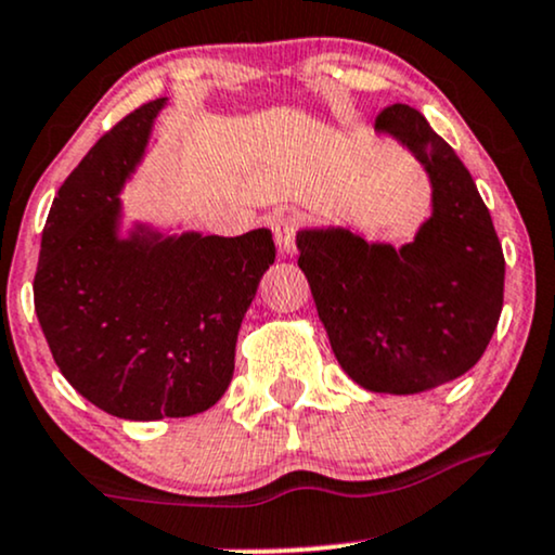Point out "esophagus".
Returning <instances> with one entry per match:
<instances>
[{
    "instance_id": "esophagus-1",
    "label": "esophagus",
    "mask_w": 555,
    "mask_h": 555,
    "mask_svg": "<svg viewBox=\"0 0 555 555\" xmlns=\"http://www.w3.org/2000/svg\"><path fill=\"white\" fill-rule=\"evenodd\" d=\"M301 220L296 215H278L272 220V233H275V244L280 254H293L296 251V233Z\"/></svg>"
}]
</instances>
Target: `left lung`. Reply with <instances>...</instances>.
Masks as SVG:
<instances>
[{
    "label": "left lung",
    "instance_id": "8db88e82",
    "mask_svg": "<svg viewBox=\"0 0 555 555\" xmlns=\"http://www.w3.org/2000/svg\"><path fill=\"white\" fill-rule=\"evenodd\" d=\"M374 129L421 163L431 215L402 246L301 228L298 267L345 374L369 392L415 395L486 353L504 306V251L470 171L421 111L395 103Z\"/></svg>",
    "mask_w": 555,
    "mask_h": 555
}]
</instances>
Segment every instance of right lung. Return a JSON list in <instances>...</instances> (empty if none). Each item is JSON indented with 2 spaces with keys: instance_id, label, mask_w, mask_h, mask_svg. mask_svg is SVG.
Instances as JSON below:
<instances>
[{
  "instance_id": "add662e5",
  "label": "right lung",
  "mask_w": 555,
  "mask_h": 555,
  "mask_svg": "<svg viewBox=\"0 0 555 555\" xmlns=\"http://www.w3.org/2000/svg\"><path fill=\"white\" fill-rule=\"evenodd\" d=\"M166 103L132 111L69 173L46 218L33 280L62 376L124 421L189 418L225 395L241 322L275 262L270 228L233 238L124 228L119 194Z\"/></svg>"
}]
</instances>
